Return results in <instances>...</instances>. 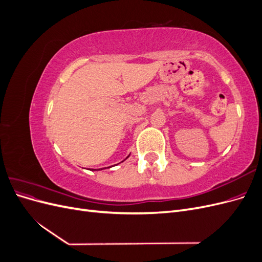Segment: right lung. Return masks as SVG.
Returning <instances> with one entry per match:
<instances>
[{
    "instance_id": "right-lung-1",
    "label": "right lung",
    "mask_w": 262,
    "mask_h": 262,
    "mask_svg": "<svg viewBox=\"0 0 262 262\" xmlns=\"http://www.w3.org/2000/svg\"><path fill=\"white\" fill-rule=\"evenodd\" d=\"M128 157H129V156H128ZM128 157H126V158H128ZM122 162H123V161H122ZM108 168H110V167H108ZM101 169H102V168H99V169H92V170H101Z\"/></svg>"
}]
</instances>
